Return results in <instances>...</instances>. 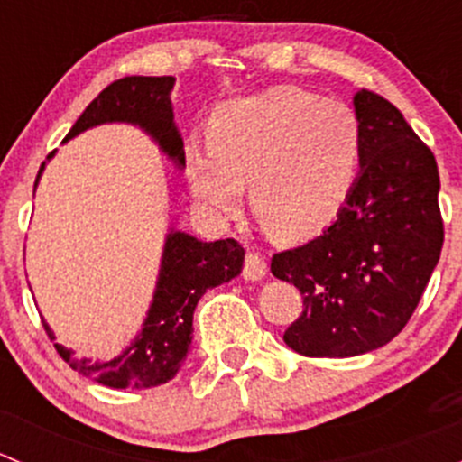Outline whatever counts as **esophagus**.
I'll return each mask as SVG.
<instances>
[{
    "instance_id": "obj_1",
    "label": "esophagus",
    "mask_w": 462,
    "mask_h": 462,
    "mask_svg": "<svg viewBox=\"0 0 462 462\" xmlns=\"http://www.w3.org/2000/svg\"><path fill=\"white\" fill-rule=\"evenodd\" d=\"M265 261L261 254L257 253H248L244 259V268H241V274H244V279H248V282H259V279L265 277Z\"/></svg>"
}]
</instances>
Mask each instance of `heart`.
<instances>
[{
    "instance_id": "obj_1",
    "label": "heart",
    "mask_w": 462,
    "mask_h": 462,
    "mask_svg": "<svg viewBox=\"0 0 462 462\" xmlns=\"http://www.w3.org/2000/svg\"><path fill=\"white\" fill-rule=\"evenodd\" d=\"M360 162V118L346 105L295 87L227 102L209 120L208 147H188L199 201L232 214L241 185H248L261 226L292 241L318 235L337 217Z\"/></svg>"
}]
</instances>
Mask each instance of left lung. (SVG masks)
I'll list each match as a JSON object with an SVG mask.
<instances>
[{
    "label": "left lung",
    "instance_id": "left-lung-1",
    "mask_svg": "<svg viewBox=\"0 0 462 462\" xmlns=\"http://www.w3.org/2000/svg\"><path fill=\"white\" fill-rule=\"evenodd\" d=\"M362 174L333 226L273 254L270 270L301 292L283 342L306 357H351L407 326L440 259V176L433 152L380 93L360 88Z\"/></svg>",
    "mask_w": 462,
    "mask_h": 462
}]
</instances>
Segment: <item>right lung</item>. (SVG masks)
I'll return each mask as SVG.
<instances>
[{
	"label": "right lung",
	"instance_id": "right-lung-1",
	"mask_svg": "<svg viewBox=\"0 0 462 462\" xmlns=\"http://www.w3.org/2000/svg\"><path fill=\"white\" fill-rule=\"evenodd\" d=\"M171 76H127L111 82L82 111L64 141L102 123H132L143 127L161 144L167 156L174 158L179 165H185L183 141L176 132L171 114ZM53 153L51 152L49 158ZM42 170L44 162L37 171L35 185ZM244 248L235 239L203 244L185 232H171L165 241L156 295L136 342L123 356L105 365L78 360L71 348L55 344L60 357L73 371L91 375L93 380L111 389H149L165 384L179 374L188 356L192 344V318L199 300L208 288L236 277L244 265ZM44 330L51 339H55L49 324H44Z\"/></svg>",
	"mask_w": 462,
	"mask_h": 462
}]
</instances>
